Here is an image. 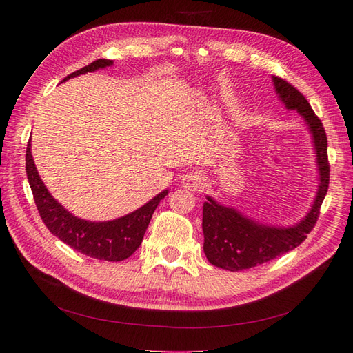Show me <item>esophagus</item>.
Returning <instances> with one entry per match:
<instances>
[{
  "mask_svg": "<svg viewBox=\"0 0 353 353\" xmlns=\"http://www.w3.org/2000/svg\"><path fill=\"white\" fill-rule=\"evenodd\" d=\"M183 185L190 191H200V188L205 185V178L200 172H188L184 175Z\"/></svg>",
  "mask_w": 353,
  "mask_h": 353,
  "instance_id": "34e87169",
  "label": "esophagus"
}]
</instances>
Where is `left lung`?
Masks as SVG:
<instances>
[{"label":"left lung","instance_id":"1","mask_svg":"<svg viewBox=\"0 0 353 353\" xmlns=\"http://www.w3.org/2000/svg\"><path fill=\"white\" fill-rule=\"evenodd\" d=\"M275 91L287 109L303 116L314 137L319 166V188L307 216L292 228H274L244 218L237 210L218 205L208 197L203 205V250L208 261L222 270L243 271L275 259L302 244L315 227L330 184L327 135L323 122L314 113L305 95L290 82L272 77Z\"/></svg>","mask_w":353,"mask_h":353}]
</instances>
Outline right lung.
<instances>
[{
	"label": "right lung",
	"mask_w": 353,
	"mask_h": 353,
	"mask_svg": "<svg viewBox=\"0 0 353 353\" xmlns=\"http://www.w3.org/2000/svg\"><path fill=\"white\" fill-rule=\"evenodd\" d=\"M110 65H113L112 60L99 59L90 63L88 66L70 73L63 81ZM26 175L39 216L50 232L54 234L63 243L70 245L72 249L87 254L90 258L109 262H121L130 258L140 248L144 232L150 223L157 205L168 194V190L162 191L143 208L119 219L109 222H90L73 216L48 193L38 175L34 159H32L30 141L26 147Z\"/></svg>",
	"instance_id": "obj_1"
}]
</instances>
